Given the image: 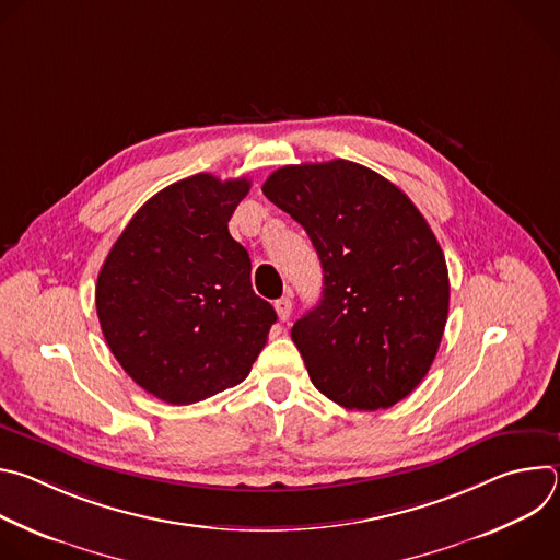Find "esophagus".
I'll return each instance as SVG.
<instances>
[{"label": "esophagus", "instance_id": "1", "mask_svg": "<svg viewBox=\"0 0 560 560\" xmlns=\"http://www.w3.org/2000/svg\"><path fill=\"white\" fill-rule=\"evenodd\" d=\"M275 310H277L281 322H288L290 312H292V299L290 296H281L279 301H275Z\"/></svg>", "mask_w": 560, "mask_h": 560}]
</instances>
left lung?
<instances>
[{"label":"left lung","mask_w":560,"mask_h":560,"mask_svg":"<svg viewBox=\"0 0 560 560\" xmlns=\"http://www.w3.org/2000/svg\"><path fill=\"white\" fill-rule=\"evenodd\" d=\"M261 190L322 259L324 296L292 328L310 381L350 410L398 404L428 374L447 322V266L428 221L401 188L346 159L283 166Z\"/></svg>","instance_id":"left-lung-1"}]
</instances>
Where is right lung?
Instances as JSON below:
<instances>
[{
    "mask_svg": "<svg viewBox=\"0 0 560 560\" xmlns=\"http://www.w3.org/2000/svg\"><path fill=\"white\" fill-rule=\"evenodd\" d=\"M250 179L208 173L150 197L110 248L95 290L104 339L128 376L173 406L242 383L277 322L228 221Z\"/></svg>",
    "mask_w": 560,
    "mask_h": 560,
    "instance_id": "add662e5",
    "label": "right lung"
}]
</instances>
